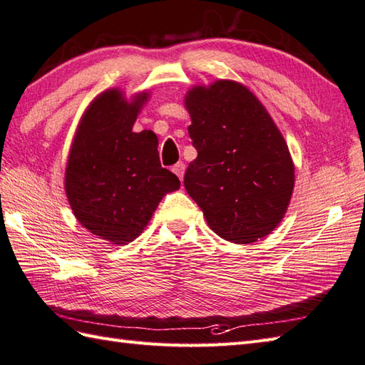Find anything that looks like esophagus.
Wrapping results in <instances>:
<instances>
[{"label": "esophagus", "mask_w": 365, "mask_h": 365, "mask_svg": "<svg viewBox=\"0 0 365 365\" xmlns=\"http://www.w3.org/2000/svg\"><path fill=\"white\" fill-rule=\"evenodd\" d=\"M173 173H174V174H175V175L182 180V178H183V174H185V163H183V161H178V163H175V165L173 166Z\"/></svg>", "instance_id": "obj_1"}]
</instances>
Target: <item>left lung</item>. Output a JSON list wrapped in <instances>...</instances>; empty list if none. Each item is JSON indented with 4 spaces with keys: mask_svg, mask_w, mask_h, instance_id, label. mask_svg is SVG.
Wrapping results in <instances>:
<instances>
[{
    "mask_svg": "<svg viewBox=\"0 0 365 365\" xmlns=\"http://www.w3.org/2000/svg\"><path fill=\"white\" fill-rule=\"evenodd\" d=\"M185 103L197 150L185 188L215 234L234 243L257 242L281 222L293 191L294 169L281 131L235 81L195 88Z\"/></svg>",
    "mask_w": 365,
    "mask_h": 365,
    "instance_id": "1",
    "label": "left lung"
}]
</instances>
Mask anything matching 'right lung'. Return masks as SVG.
<instances>
[{"label": "right lung", "mask_w": 365, "mask_h": 365, "mask_svg": "<svg viewBox=\"0 0 365 365\" xmlns=\"http://www.w3.org/2000/svg\"><path fill=\"white\" fill-rule=\"evenodd\" d=\"M145 94L127 103L118 91L98 96L76 130L66 169L72 210L92 234L125 245L141 234L166 192L180 182L161 168L153 131H133Z\"/></svg>", "instance_id": "obj_1"}]
</instances>
